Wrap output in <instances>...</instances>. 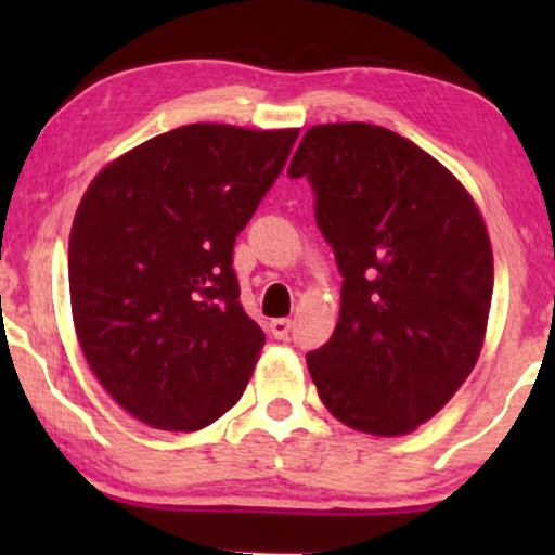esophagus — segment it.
Here are the masks:
<instances>
[{
  "label": "esophagus",
  "instance_id": "1",
  "mask_svg": "<svg viewBox=\"0 0 555 555\" xmlns=\"http://www.w3.org/2000/svg\"><path fill=\"white\" fill-rule=\"evenodd\" d=\"M292 331V321L289 318H276V321H271V334L276 336V339H286Z\"/></svg>",
  "mask_w": 555,
  "mask_h": 555
}]
</instances>
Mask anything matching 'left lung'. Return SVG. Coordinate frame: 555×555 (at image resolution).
<instances>
[{
  "label": "left lung",
  "instance_id": "left-lung-1",
  "mask_svg": "<svg viewBox=\"0 0 555 555\" xmlns=\"http://www.w3.org/2000/svg\"><path fill=\"white\" fill-rule=\"evenodd\" d=\"M339 266L334 336L308 354L326 410L371 436H406L473 373L493 297V250L467 188L399 132L315 125L292 156Z\"/></svg>",
  "mask_w": 555,
  "mask_h": 555
}]
</instances>
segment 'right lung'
I'll return each instance as SVG.
<instances>
[{"mask_svg":"<svg viewBox=\"0 0 555 555\" xmlns=\"http://www.w3.org/2000/svg\"><path fill=\"white\" fill-rule=\"evenodd\" d=\"M297 135L184 125L114 158L80 197L75 334L99 384L140 423L201 430L245 391L266 336L240 305L234 240Z\"/></svg>","mask_w":555,"mask_h":555,"instance_id":"obj_1","label":"right lung"}]
</instances>
